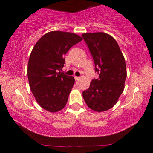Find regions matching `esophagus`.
Here are the masks:
<instances>
[{"mask_svg": "<svg viewBox=\"0 0 153 153\" xmlns=\"http://www.w3.org/2000/svg\"><path fill=\"white\" fill-rule=\"evenodd\" d=\"M79 79H80V77H77V76H75V80L76 81H78Z\"/></svg>", "mask_w": 153, "mask_h": 153, "instance_id": "esophagus-1", "label": "esophagus"}]
</instances>
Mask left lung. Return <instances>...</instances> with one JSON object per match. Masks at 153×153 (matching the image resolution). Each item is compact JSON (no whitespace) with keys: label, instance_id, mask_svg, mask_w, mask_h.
Listing matches in <instances>:
<instances>
[{"label":"left lung","instance_id":"obj_1","mask_svg":"<svg viewBox=\"0 0 153 153\" xmlns=\"http://www.w3.org/2000/svg\"><path fill=\"white\" fill-rule=\"evenodd\" d=\"M82 36L93 58L99 78L90 82L82 96L88 107L97 112L114 107L124 90L125 59L115 39L104 32L84 33Z\"/></svg>","mask_w":153,"mask_h":153}]
</instances>
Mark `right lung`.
I'll use <instances>...</instances> for the list:
<instances>
[{"label": "right lung", "mask_w": 153, "mask_h": 153, "mask_svg": "<svg viewBox=\"0 0 153 153\" xmlns=\"http://www.w3.org/2000/svg\"><path fill=\"white\" fill-rule=\"evenodd\" d=\"M82 40L76 34L51 31L33 47L27 65L29 85L39 105L46 111L55 113L65 107L75 79L60 71L65 53Z\"/></svg>", "instance_id": "1"}]
</instances>
